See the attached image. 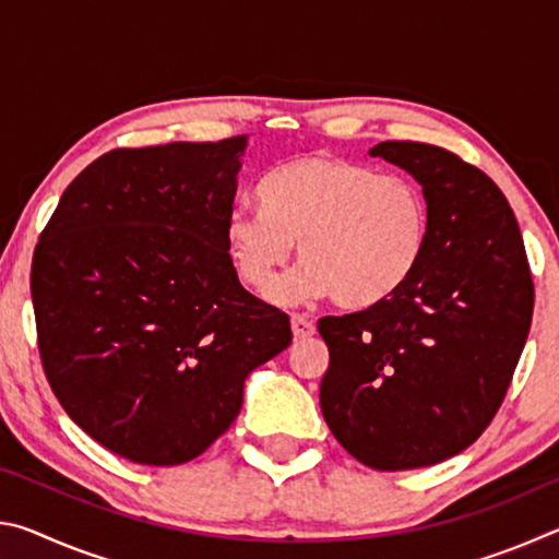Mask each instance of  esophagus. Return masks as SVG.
<instances>
[{"label": "esophagus", "instance_id": "1", "mask_svg": "<svg viewBox=\"0 0 559 559\" xmlns=\"http://www.w3.org/2000/svg\"><path fill=\"white\" fill-rule=\"evenodd\" d=\"M290 328H293V335H296V340H306V337H310V335H316L313 320L302 318V316H298V313L290 316Z\"/></svg>", "mask_w": 559, "mask_h": 559}]
</instances>
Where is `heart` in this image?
Returning a JSON list of instances; mask_svg holds the SVG:
<instances>
[{
  "label": "heart",
  "mask_w": 559,
  "mask_h": 559,
  "mask_svg": "<svg viewBox=\"0 0 559 559\" xmlns=\"http://www.w3.org/2000/svg\"><path fill=\"white\" fill-rule=\"evenodd\" d=\"M261 206H234L224 239L239 278L266 293L298 241L300 266L273 298L330 293L362 310L394 298L419 271L429 243L424 189L400 175L343 157L308 155L273 169Z\"/></svg>",
  "instance_id": "b5f03b06"
}]
</instances>
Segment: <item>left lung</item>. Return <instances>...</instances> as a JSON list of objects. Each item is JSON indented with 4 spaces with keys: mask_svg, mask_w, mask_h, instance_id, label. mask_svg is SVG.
I'll return each instance as SVG.
<instances>
[{
    "mask_svg": "<svg viewBox=\"0 0 559 559\" xmlns=\"http://www.w3.org/2000/svg\"><path fill=\"white\" fill-rule=\"evenodd\" d=\"M429 202L419 271L380 306L325 316L320 409L347 453L377 471L433 466L468 449L513 380L535 288L506 194L449 150L386 140Z\"/></svg>",
    "mask_w": 559,
    "mask_h": 559,
    "instance_id": "8db88e82",
    "label": "left lung"
}]
</instances>
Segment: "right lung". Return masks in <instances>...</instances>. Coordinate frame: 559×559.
Here are the masks:
<instances>
[{"label":"right lung","mask_w":559,"mask_h":559,"mask_svg":"<svg viewBox=\"0 0 559 559\" xmlns=\"http://www.w3.org/2000/svg\"><path fill=\"white\" fill-rule=\"evenodd\" d=\"M249 140L110 150L66 187L32 261L56 400L100 447L145 466L200 456L243 382L290 345L246 290L224 226Z\"/></svg>","instance_id":"obj_1"}]
</instances>
